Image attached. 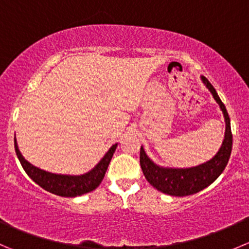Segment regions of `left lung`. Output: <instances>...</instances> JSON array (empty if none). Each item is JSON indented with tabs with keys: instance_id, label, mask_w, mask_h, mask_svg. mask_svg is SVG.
Segmentation results:
<instances>
[{
	"instance_id": "1",
	"label": "left lung",
	"mask_w": 249,
	"mask_h": 249,
	"mask_svg": "<svg viewBox=\"0 0 249 249\" xmlns=\"http://www.w3.org/2000/svg\"><path fill=\"white\" fill-rule=\"evenodd\" d=\"M202 82L212 92L213 97L219 105L220 109L225 118V139L220 147L219 152L214 155V158L205 164L199 166L190 167V169H165L155 165L145 154L144 149L141 147L140 152V164L142 171L148 182L157 188L159 192L165 193L172 196H187V195L195 194L200 190L205 189L210 184H212L215 179L224 171L225 166L230 159L232 149V134L230 127V118L228 114L224 104L218 96L217 91L207 80V78L202 77Z\"/></svg>"
}]
</instances>
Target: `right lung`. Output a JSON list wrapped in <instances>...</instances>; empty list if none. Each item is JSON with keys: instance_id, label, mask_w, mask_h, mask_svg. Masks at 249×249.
I'll list each match as a JSON object with an SVG mask.
<instances>
[{"instance_id": "add662e5", "label": "right lung", "mask_w": 249, "mask_h": 249, "mask_svg": "<svg viewBox=\"0 0 249 249\" xmlns=\"http://www.w3.org/2000/svg\"><path fill=\"white\" fill-rule=\"evenodd\" d=\"M14 147H16L18 159H19L22 169L25 170L27 176L34 182H36L39 187H42L44 190L52 193V194L64 197H74L92 192V190L99 187L100 183L104 179L105 175H106L107 167H108L110 159L113 157V153H114L115 148H117V144H113L109 148V150L102 158L101 161L91 171L80 176L56 175V173L43 171V170L34 166L27 160L24 159L21 153L19 152L16 139H14Z\"/></svg>"}]
</instances>
